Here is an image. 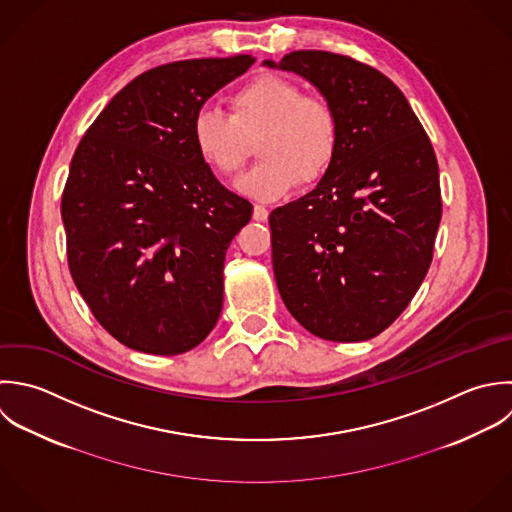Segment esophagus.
<instances>
[{
  "mask_svg": "<svg viewBox=\"0 0 512 512\" xmlns=\"http://www.w3.org/2000/svg\"><path fill=\"white\" fill-rule=\"evenodd\" d=\"M267 217H269L267 207H263V205H255L253 207V219L255 221H267Z\"/></svg>",
  "mask_w": 512,
  "mask_h": 512,
  "instance_id": "34e87169",
  "label": "esophagus"
}]
</instances>
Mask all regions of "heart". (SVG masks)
Instances as JSON below:
<instances>
[{
  "mask_svg": "<svg viewBox=\"0 0 512 512\" xmlns=\"http://www.w3.org/2000/svg\"><path fill=\"white\" fill-rule=\"evenodd\" d=\"M233 115L217 107H201L191 125L193 145L215 173L235 175L249 143L257 141L261 159L239 181L249 197L271 201L289 193L297 183L309 187L321 181L335 163L341 125L333 107L305 95L301 85L283 75H259L235 91Z\"/></svg>",
  "mask_w": 512,
  "mask_h": 512,
  "instance_id": "b5f03b06",
  "label": "heart"
}]
</instances>
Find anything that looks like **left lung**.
I'll return each mask as SVG.
<instances>
[{
	"instance_id": "8db88e82",
	"label": "left lung",
	"mask_w": 512,
	"mask_h": 512,
	"mask_svg": "<svg viewBox=\"0 0 512 512\" xmlns=\"http://www.w3.org/2000/svg\"><path fill=\"white\" fill-rule=\"evenodd\" d=\"M265 65L311 81L341 125L317 189L269 215L277 289L309 333L373 339L407 309L433 261L443 201L431 139L371 65L317 49Z\"/></svg>"
}]
</instances>
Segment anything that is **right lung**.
<instances>
[{
  "mask_svg": "<svg viewBox=\"0 0 512 512\" xmlns=\"http://www.w3.org/2000/svg\"><path fill=\"white\" fill-rule=\"evenodd\" d=\"M253 63L153 67L105 105L73 153L61 195L69 271L99 325L133 351H191L221 315L225 253L253 205L203 163L191 125Z\"/></svg>",
  "mask_w": 512,
  "mask_h": 512,
  "instance_id": "right-lung-1",
  "label": "right lung"
}]
</instances>
